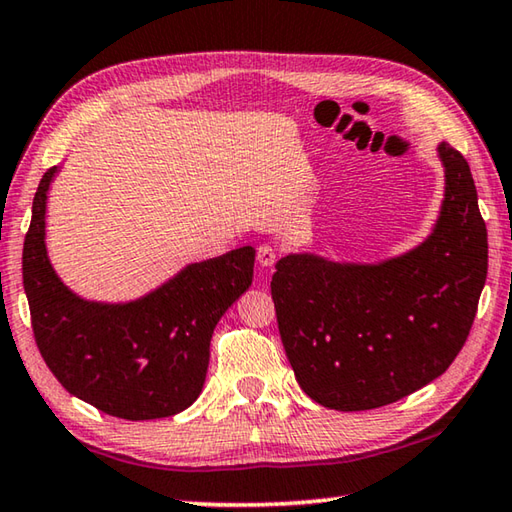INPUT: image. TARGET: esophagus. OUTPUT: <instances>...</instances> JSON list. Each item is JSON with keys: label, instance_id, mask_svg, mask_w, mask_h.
<instances>
[{"label": "esophagus", "instance_id": "obj_1", "mask_svg": "<svg viewBox=\"0 0 512 512\" xmlns=\"http://www.w3.org/2000/svg\"><path fill=\"white\" fill-rule=\"evenodd\" d=\"M275 259H277V250L273 246L262 244V246L257 248V262H259V266L271 268L275 264Z\"/></svg>", "mask_w": 512, "mask_h": 512}]
</instances>
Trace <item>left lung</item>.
<instances>
[{
  "mask_svg": "<svg viewBox=\"0 0 512 512\" xmlns=\"http://www.w3.org/2000/svg\"><path fill=\"white\" fill-rule=\"evenodd\" d=\"M445 192L427 239L381 262L289 253L271 293L302 391L336 411H368L420 391L452 366L488 275V230L470 164L436 146Z\"/></svg>",
  "mask_w": 512,
  "mask_h": 512,
  "instance_id": "8db88e82",
  "label": "left lung"
}]
</instances>
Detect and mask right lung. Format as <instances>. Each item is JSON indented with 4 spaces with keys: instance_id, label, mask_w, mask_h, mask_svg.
Segmentation results:
<instances>
[{
    "instance_id": "add662e5",
    "label": "right lung",
    "mask_w": 512,
    "mask_h": 512,
    "mask_svg": "<svg viewBox=\"0 0 512 512\" xmlns=\"http://www.w3.org/2000/svg\"><path fill=\"white\" fill-rule=\"evenodd\" d=\"M42 176L24 239L22 277L42 359L69 393L124 420L169 418L203 391L216 323L253 282L255 248L203 259L140 298H83L47 250L49 187Z\"/></svg>"
}]
</instances>
